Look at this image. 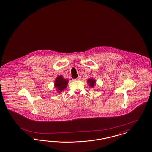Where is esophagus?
<instances>
[{
  "mask_svg": "<svg viewBox=\"0 0 152 152\" xmlns=\"http://www.w3.org/2000/svg\"><path fill=\"white\" fill-rule=\"evenodd\" d=\"M81 79V76H79V77H78L77 79H75V80H80Z\"/></svg>",
  "mask_w": 152,
  "mask_h": 152,
  "instance_id": "1",
  "label": "esophagus"
}]
</instances>
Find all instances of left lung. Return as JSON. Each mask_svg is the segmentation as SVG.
Wrapping results in <instances>:
<instances>
[{
    "instance_id": "obj_1",
    "label": "left lung",
    "mask_w": 152,
    "mask_h": 152,
    "mask_svg": "<svg viewBox=\"0 0 152 152\" xmlns=\"http://www.w3.org/2000/svg\"><path fill=\"white\" fill-rule=\"evenodd\" d=\"M87 84L89 85V86L91 88H94L96 85V80L94 79L90 78L87 80Z\"/></svg>"
}]
</instances>
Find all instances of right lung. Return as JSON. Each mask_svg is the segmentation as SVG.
Here are the masks:
<instances>
[{"label":"right lung","mask_w":152,"mask_h":152,"mask_svg":"<svg viewBox=\"0 0 152 152\" xmlns=\"http://www.w3.org/2000/svg\"><path fill=\"white\" fill-rule=\"evenodd\" d=\"M68 83V79H64L62 75L58 76L54 81V88L57 93H60L66 88Z\"/></svg>","instance_id":"obj_1"}]
</instances>
